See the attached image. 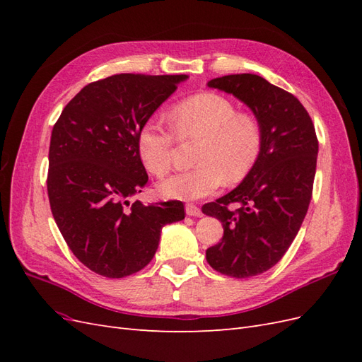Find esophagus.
<instances>
[{"label": "esophagus", "instance_id": "obj_1", "mask_svg": "<svg viewBox=\"0 0 362 362\" xmlns=\"http://www.w3.org/2000/svg\"><path fill=\"white\" fill-rule=\"evenodd\" d=\"M185 213H187V216H194V217H198V216L202 214L201 208L198 205H194V204H185Z\"/></svg>", "mask_w": 362, "mask_h": 362}]
</instances>
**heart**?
Returning a JSON list of instances; mask_svg holds the SVG:
<instances>
[{
    "label": "heart",
    "mask_w": 362,
    "mask_h": 362,
    "mask_svg": "<svg viewBox=\"0 0 362 362\" xmlns=\"http://www.w3.org/2000/svg\"><path fill=\"white\" fill-rule=\"evenodd\" d=\"M180 139H199L194 151L198 166L160 184L169 198L199 199L225 182H238L254 169L262 149V127L249 112H237L226 96L202 92L180 101L169 113ZM139 157L149 173L163 178L172 170L175 136L158 120L149 119L137 134Z\"/></svg>",
    "instance_id": "1"
}]
</instances>
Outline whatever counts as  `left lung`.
<instances>
[{"mask_svg":"<svg viewBox=\"0 0 362 362\" xmlns=\"http://www.w3.org/2000/svg\"><path fill=\"white\" fill-rule=\"evenodd\" d=\"M208 86L233 93L254 112L262 149L237 189L202 206L223 225L206 261L226 276H257L276 264L299 233L313 198L319 140L298 98L259 75H225Z\"/></svg>","mask_w":362,"mask_h":362,"instance_id":"1","label":"left lung"}]
</instances>
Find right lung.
I'll return each mask as SVG.
<instances>
[{"mask_svg":"<svg viewBox=\"0 0 362 362\" xmlns=\"http://www.w3.org/2000/svg\"><path fill=\"white\" fill-rule=\"evenodd\" d=\"M187 75L117 74L84 86L51 133L48 198L64 242L86 267L124 278L154 258L161 228L182 221L181 201L128 198L148 182L140 127Z\"/></svg>","mask_w":362,"mask_h":362,"instance_id":"add662e5","label":"right lung"}]
</instances>
